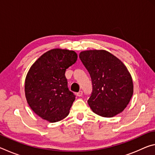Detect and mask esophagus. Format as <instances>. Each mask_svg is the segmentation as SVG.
Returning <instances> with one entry per match:
<instances>
[{"label": "esophagus", "mask_w": 155, "mask_h": 155, "mask_svg": "<svg viewBox=\"0 0 155 155\" xmlns=\"http://www.w3.org/2000/svg\"><path fill=\"white\" fill-rule=\"evenodd\" d=\"M82 95H83V91H78V92H77V96H82Z\"/></svg>", "instance_id": "obj_1"}]
</instances>
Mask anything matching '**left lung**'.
<instances>
[{"label": "left lung", "instance_id": "8db88e82", "mask_svg": "<svg viewBox=\"0 0 155 155\" xmlns=\"http://www.w3.org/2000/svg\"><path fill=\"white\" fill-rule=\"evenodd\" d=\"M79 57L92 82V93L87 101L92 111L112 117L124 111L133 94V79L126 65L104 50L84 51Z\"/></svg>", "mask_w": 155, "mask_h": 155}]
</instances>
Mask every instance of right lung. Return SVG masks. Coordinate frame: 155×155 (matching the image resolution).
<instances>
[{"label": "right lung", "instance_id": "right-lung-1", "mask_svg": "<svg viewBox=\"0 0 155 155\" xmlns=\"http://www.w3.org/2000/svg\"><path fill=\"white\" fill-rule=\"evenodd\" d=\"M74 51L54 48L31 65L25 78V96L31 109L41 118L56 122L65 118L75 100L68 87L67 68L77 60Z\"/></svg>", "mask_w": 155, "mask_h": 155}]
</instances>
